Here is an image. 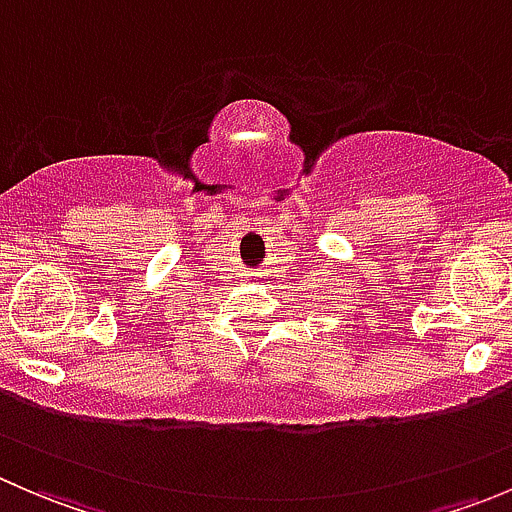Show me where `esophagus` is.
<instances>
[{
	"label": "esophagus",
	"mask_w": 512,
	"mask_h": 512,
	"mask_svg": "<svg viewBox=\"0 0 512 512\" xmlns=\"http://www.w3.org/2000/svg\"><path fill=\"white\" fill-rule=\"evenodd\" d=\"M252 277H257V275H252Z\"/></svg>",
	"instance_id": "esophagus-1"
}]
</instances>
